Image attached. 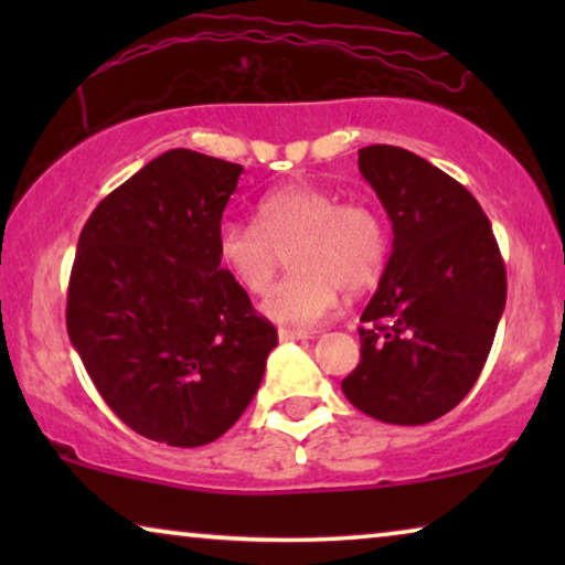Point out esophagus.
<instances>
[{
  "label": "esophagus",
  "instance_id": "34e87169",
  "mask_svg": "<svg viewBox=\"0 0 565 565\" xmlns=\"http://www.w3.org/2000/svg\"><path fill=\"white\" fill-rule=\"evenodd\" d=\"M277 337H280V342H296V339H311L313 334L311 331H303V329H280L277 331Z\"/></svg>",
  "mask_w": 565,
  "mask_h": 565
}]
</instances>
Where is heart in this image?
<instances>
[{
    "label": "heart",
    "mask_w": 565,
    "mask_h": 565,
    "mask_svg": "<svg viewBox=\"0 0 565 565\" xmlns=\"http://www.w3.org/2000/svg\"><path fill=\"white\" fill-rule=\"evenodd\" d=\"M290 250V277L265 300V313L288 327H311L327 319L339 292H362L375 285L388 257V234L373 207L339 203L313 182H288L259 200L257 223H221L215 246L221 265L244 290H269L280 252Z\"/></svg>",
    "instance_id": "b5f03b06"
}]
</instances>
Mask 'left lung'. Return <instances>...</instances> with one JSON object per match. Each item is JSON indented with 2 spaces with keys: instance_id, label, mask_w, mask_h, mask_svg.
I'll return each mask as SVG.
<instances>
[{
  "instance_id": "1",
  "label": "left lung",
  "mask_w": 565,
  "mask_h": 565,
  "mask_svg": "<svg viewBox=\"0 0 565 565\" xmlns=\"http://www.w3.org/2000/svg\"><path fill=\"white\" fill-rule=\"evenodd\" d=\"M393 223V252L360 321V365L342 381L362 414L427 424L452 412L489 358L507 303L491 223L458 180L398 146L360 149Z\"/></svg>"
}]
</instances>
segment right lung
Instances as JSON below:
<instances>
[{
  "label": "right lung",
  "mask_w": 565,
  "mask_h": 565,
  "mask_svg": "<svg viewBox=\"0 0 565 565\" xmlns=\"http://www.w3.org/2000/svg\"><path fill=\"white\" fill-rule=\"evenodd\" d=\"M242 172L161 153L92 211L76 244L68 339L115 416L153 443L200 447L228 431L277 344L215 246Z\"/></svg>",
  "instance_id": "obj_1"
}]
</instances>
